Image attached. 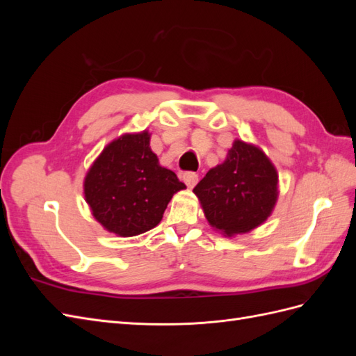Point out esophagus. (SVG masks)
<instances>
[{
    "instance_id": "esophagus-1",
    "label": "esophagus",
    "mask_w": 356,
    "mask_h": 356,
    "mask_svg": "<svg viewBox=\"0 0 356 356\" xmlns=\"http://www.w3.org/2000/svg\"><path fill=\"white\" fill-rule=\"evenodd\" d=\"M182 181L186 182L187 187H195L197 182V174H195V172H186V174H182Z\"/></svg>"
}]
</instances>
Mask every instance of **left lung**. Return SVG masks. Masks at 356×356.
Returning <instances> with one entry per match:
<instances>
[{"label":"left lung","instance_id":"left-lung-1","mask_svg":"<svg viewBox=\"0 0 356 356\" xmlns=\"http://www.w3.org/2000/svg\"><path fill=\"white\" fill-rule=\"evenodd\" d=\"M213 230L233 238L260 227L279 196V175L260 147L234 139L227 157L193 190Z\"/></svg>","mask_w":356,"mask_h":356}]
</instances>
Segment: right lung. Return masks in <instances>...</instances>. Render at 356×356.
<instances>
[{"label": "right lung", "instance_id": "1", "mask_svg": "<svg viewBox=\"0 0 356 356\" xmlns=\"http://www.w3.org/2000/svg\"><path fill=\"white\" fill-rule=\"evenodd\" d=\"M152 134H123L106 144L84 177L83 193L93 218L120 238L154 229L172 196L184 190L175 172L159 163Z\"/></svg>", "mask_w": 356, "mask_h": 356}]
</instances>
